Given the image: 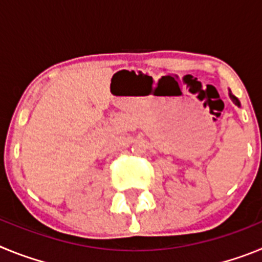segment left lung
Wrapping results in <instances>:
<instances>
[{
    "label": "left lung",
    "instance_id": "obj_1",
    "mask_svg": "<svg viewBox=\"0 0 262 262\" xmlns=\"http://www.w3.org/2000/svg\"><path fill=\"white\" fill-rule=\"evenodd\" d=\"M230 97H231V99H232L233 102H235V105L240 106V102H239V99L236 98V97H235V96H232V94H231V93H230Z\"/></svg>",
    "mask_w": 262,
    "mask_h": 262
}]
</instances>
